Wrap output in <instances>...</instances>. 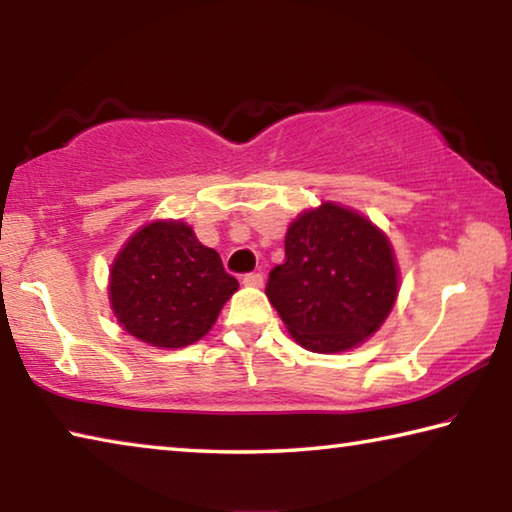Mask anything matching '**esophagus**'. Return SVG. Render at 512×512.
Masks as SVG:
<instances>
[{"mask_svg":"<svg viewBox=\"0 0 512 512\" xmlns=\"http://www.w3.org/2000/svg\"><path fill=\"white\" fill-rule=\"evenodd\" d=\"M241 282H244L246 287H262L264 275L262 273H246L244 277H241Z\"/></svg>","mask_w":512,"mask_h":512,"instance_id":"34e87169","label":"esophagus"}]
</instances>
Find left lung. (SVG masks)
Wrapping results in <instances>:
<instances>
[{"instance_id":"8db88e82","label":"left lung","mask_w":512,"mask_h":512,"mask_svg":"<svg viewBox=\"0 0 512 512\" xmlns=\"http://www.w3.org/2000/svg\"><path fill=\"white\" fill-rule=\"evenodd\" d=\"M266 296L302 348L350 350L375 334L397 298L388 239L361 214L334 203L300 214L284 239Z\"/></svg>"}]
</instances>
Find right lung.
<instances>
[{"label": "right lung", "instance_id": "1", "mask_svg": "<svg viewBox=\"0 0 512 512\" xmlns=\"http://www.w3.org/2000/svg\"><path fill=\"white\" fill-rule=\"evenodd\" d=\"M239 282L183 221H153L128 239L110 271L117 320L153 348H185L210 332Z\"/></svg>", "mask_w": 512, "mask_h": 512}]
</instances>
